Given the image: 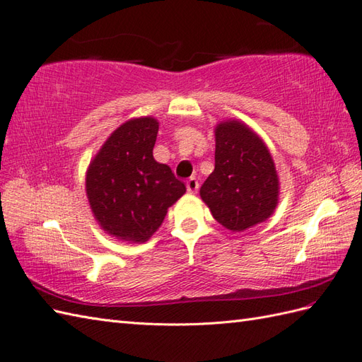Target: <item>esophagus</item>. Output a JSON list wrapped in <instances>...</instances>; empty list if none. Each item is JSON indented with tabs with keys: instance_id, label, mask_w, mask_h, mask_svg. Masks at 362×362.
I'll use <instances>...</instances> for the list:
<instances>
[{
	"instance_id": "34e87169",
	"label": "esophagus",
	"mask_w": 362,
	"mask_h": 362,
	"mask_svg": "<svg viewBox=\"0 0 362 362\" xmlns=\"http://www.w3.org/2000/svg\"><path fill=\"white\" fill-rule=\"evenodd\" d=\"M187 189L189 194H196L197 189H199V182L196 177H191L187 180Z\"/></svg>"
}]
</instances>
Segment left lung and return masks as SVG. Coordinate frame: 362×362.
Here are the masks:
<instances>
[{"mask_svg":"<svg viewBox=\"0 0 362 362\" xmlns=\"http://www.w3.org/2000/svg\"><path fill=\"white\" fill-rule=\"evenodd\" d=\"M214 132V171L202 185L200 197L217 222L239 233L274 213L279 179L270 151L245 123L226 120Z\"/></svg>","mask_w":362,"mask_h":362,"instance_id":"1","label":"left lung"}]
</instances>
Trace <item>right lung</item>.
Listing matches in <instances>:
<instances>
[{
	"instance_id": "add662e5",
	"label": "right lung",
	"mask_w": 362,
	"mask_h": 362,
	"mask_svg": "<svg viewBox=\"0 0 362 362\" xmlns=\"http://www.w3.org/2000/svg\"><path fill=\"white\" fill-rule=\"evenodd\" d=\"M158 122L140 117L120 124L100 148L86 173V194L95 221L111 236L146 242L168 208L187 188L171 168L154 160Z\"/></svg>"
}]
</instances>
